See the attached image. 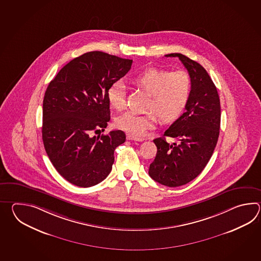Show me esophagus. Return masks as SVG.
I'll return each mask as SVG.
<instances>
[{
	"instance_id": "obj_1",
	"label": "esophagus",
	"mask_w": 261,
	"mask_h": 261,
	"mask_svg": "<svg viewBox=\"0 0 261 261\" xmlns=\"http://www.w3.org/2000/svg\"><path fill=\"white\" fill-rule=\"evenodd\" d=\"M127 139H128V140H130V141H137V142H142V141H144V139L139 138V137L133 136V135H130V134H128V135H127Z\"/></svg>"
}]
</instances>
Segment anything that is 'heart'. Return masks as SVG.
I'll list each match as a JSON object with an SVG mask.
<instances>
[{"instance_id":"obj_1","label":"heart","mask_w":261,"mask_h":261,"mask_svg":"<svg viewBox=\"0 0 261 261\" xmlns=\"http://www.w3.org/2000/svg\"><path fill=\"white\" fill-rule=\"evenodd\" d=\"M133 82L149 95L145 107L149 112L144 115L126 113L117 118V126L134 136H143L154 128L156 116L165 124L176 121L189 103L192 81L186 71L148 68L136 73ZM107 100L113 109L122 111L126 105V88L122 82L112 84L107 90Z\"/></svg>"}]
</instances>
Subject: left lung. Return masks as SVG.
I'll use <instances>...</instances> for the list:
<instances>
[{
	"mask_svg": "<svg viewBox=\"0 0 261 261\" xmlns=\"http://www.w3.org/2000/svg\"><path fill=\"white\" fill-rule=\"evenodd\" d=\"M178 57L192 81L191 94L186 112L164 133L153 141L156 146L155 160L150 164V177L170 188L192 181L205 168L217 144L220 129V100L217 89L205 69L180 53ZM177 138L169 144L165 136Z\"/></svg>",
	"mask_w": 261,
	"mask_h": 261,
	"instance_id": "left-lung-1",
	"label": "left lung"
}]
</instances>
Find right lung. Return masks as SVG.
<instances>
[{
    "label": "right lung",
    "instance_id": "right-lung-1",
    "mask_svg": "<svg viewBox=\"0 0 261 261\" xmlns=\"http://www.w3.org/2000/svg\"><path fill=\"white\" fill-rule=\"evenodd\" d=\"M133 60L91 51L73 59L50 82L43 101L42 137L53 166L68 182L89 188L112 170L122 130L98 137L110 120L107 90L130 70ZM105 130V129H103Z\"/></svg>",
    "mask_w": 261,
    "mask_h": 261
}]
</instances>
